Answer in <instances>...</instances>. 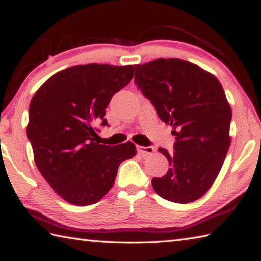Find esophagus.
Returning <instances> with one entry per match:
<instances>
[{
  "label": "esophagus",
  "mask_w": 261,
  "mask_h": 261,
  "mask_svg": "<svg viewBox=\"0 0 261 261\" xmlns=\"http://www.w3.org/2000/svg\"><path fill=\"white\" fill-rule=\"evenodd\" d=\"M137 152L139 154H143V155H149V154L154 153V148L152 146H137Z\"/></svg>",
  "instance_id": "34e87169"
}]
</instances>
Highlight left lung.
Masks as SVG:
<instances>
[{
    "mask_svg": "<svg viewBox=\"0 0 261 261\" xmlns=\"http://www.w3.org/2000/svg\"><path fill=\"white\" fill-rule=\"evenodd\" d=\"M135 82L175 136L170 168L152 187L163 199H199L218 177L230 146L231 108L218 78L191 62L158 59L135 65Z\"/></svg>",
    "mask_w": 261,
    "mask_h": 261,
    "instance_id": "1",
    "label": "left lung"
}]
</instances>
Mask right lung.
Instances as JSON below:
<instances>
[{"label": "right lung", "instance_id": "1", "mask_svg": "<svg viewBox=\"0 0 261 261\" xmlns=\"http://www.w3.org/2000/svg\"><path fill=\"white\" fill-rule=\"evenodd\" d=\"M134 65H74L42 84L30 103L26 135L34 161L51 189L77 206L98 202L113 188L121 163L137 154L131 141L95 140L108 125L106 108L134 77Z\"/></svg>", "mask_w": 261, "mask_h": 261}]
</instances>
